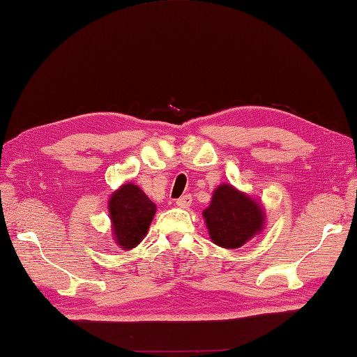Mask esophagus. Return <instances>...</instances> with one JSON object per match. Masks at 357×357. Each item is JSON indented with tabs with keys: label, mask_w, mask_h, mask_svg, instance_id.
Instances as JSON below:
<instances>
[{
	"label": "esophagus",
	"mask_w": 357,
	"mask_h": 357,
	"mask_svg": "<svg viewBox=\"0 0 357 357\" xmlns=\"http://www.w3.org/2000/svg\"><path fill=\"white\" fill-rule=\"evenodd\" d=\"M190 204H192V197H190V195H184L183 198H179L176 201V206L181 207V208H188V207H190Z\"/></svg>",
	"instance_id": "34e87169"
}]
</instances>
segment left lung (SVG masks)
I'll list each match as a JSON object with an SVG mask.
<instances>
[{"mask_svg": "<svg viewBox=\"0 0 357 357\" xmlns=\"http://www.w3.org/2000/svg\"><path fill=\"white\" fill-rule=\"evenodd\" d=\"M211 240L225 249H238L266 225L261 202L230 184H220L213 190L211 206L202 212Z\"/></svg>", "mask_w": 357, "mask_h": 357, "instance_id": "obj_1", "label": "left lung"}]
</instances>
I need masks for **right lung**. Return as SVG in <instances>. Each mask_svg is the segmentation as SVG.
<instances>
[{
    "label": "right lung",
    "instance_id": "right-lung-1",
    "mask_svg": "<svg viewBox=\"0 0 357 357\" xmlns=\"http://www.w3.org/2000/svg\"><path fill=\"white\" fill-rule=\"evenodd\" d=\"M156 204L135 183H125L108 199V215L116 244L123 250L136 248L150 229Z\"/></svg>",
    "mask_w": 357,
    "mask_h": 357
}]
</instances>
